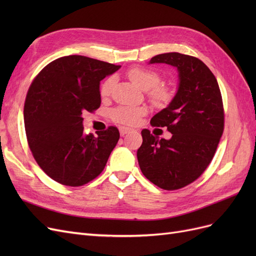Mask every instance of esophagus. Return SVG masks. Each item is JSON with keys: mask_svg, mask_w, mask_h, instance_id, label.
Returning <instances> with one entry per match:
<instances>
[{"mask_svg": "<svg viewBox=\"0 0 256 256\" xmlns=\"http://www.w3.org/2000/svg\"><path fill=\"white\" fill-rule=\"evenodd\" d=\"M131 129L130 128H127V127H120V134L122 136H124L125 134H127L128 132H130Z\"/></svg>", "mask_w": 256, "mask_h": 256, "instance_id": "obj_1", "label": "esophagus"}]
</instances>
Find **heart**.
Segmentation results:
<instances>
[{"label": "heart", "mask_w": 256, "mask_h": 256, "mask_svg": "<svg viewBox=\"0 0 256 256\" xmlns=\"http://www.w3.org/2000/svg\"><path fill=\"white\" fill-rule=\"evenodd\" d=\"M128 78L132 81L138 88L143 90H148V97L152 102L160 106H166L172 102L174 97V92L160 83V76L150 69L145 68H132L127 72ZM115 83V76H109L100 88V95L102 97H108L112 92ZM147 113L145 106H120L112 112V118L115 122L124 124V125L132 126L138 122L142 116Z\"/></svg>", "instance_id": "obj_1"}]
</instances>
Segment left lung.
<instances>
[{
	"label": "left lung",
	"instance_id": "left-lung-1",
	"mask_svg": "<svg viewBox=\"0 0 256 256\" xmlns=\"http://www.w3.org/2000/svg\"><path fill=\"white\" fill-rule=\"evenodd\" d=\"M168 64L178 72L177 92L150 124L168 127L170 140L142 130L136 156L143 175L164 190L180 189L203 174L224 128L222 97L216 76L202 60L178 52L159 54L148 64Z\"/></svg>",
	"mask_w": 256,
	"mask_h": 256
}]
</instances>
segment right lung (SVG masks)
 <instances>
[{"label":"right lung","mask_w":256,"mask_h":256,"mask_svg":"<svg viewBox=\"0 0 256 256\" xmlns=\"http://www.w3.org/2000/svg\"><path fill=\"white\" fill-rule=\"evenodd\" d=\"M120 65L82 56L51 62L37 74L24 104L30 150L42 171L62 184L79 187L104 168L120 138L118 129L84 134L85 111L102 104L99 85Z\"/></svg>","instance_id":"obj_1"}]
</instances>
